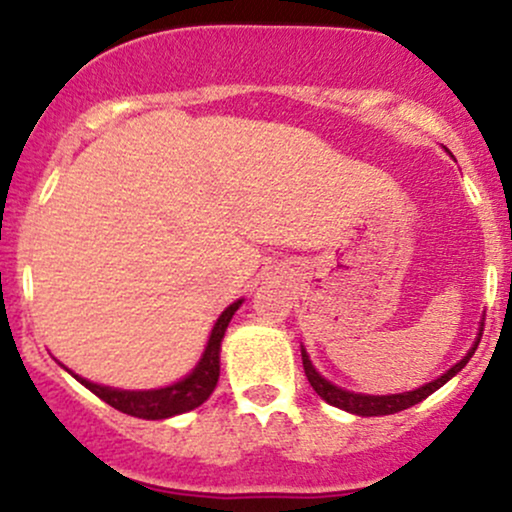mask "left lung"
<instances>
[{
	"label": "left lung",
	"instance_id": "8db88e82",
	"mask_svg": "<svg viewBox=\"0 0 512 512\" xmlns=\"http://www.w3.org/2000/svg\"><path fill=\"white\" fill-rule=\"evenodd\" d=\"M479 342H481V337H479ZM479 342L474 344L472 349H469V354L464 356L460 363H455V366H452L448 373L440 375V378L433 380V383L419 387V390H414V392H402V395H383V397L354 395V392H346V390H342V387L327 383V380L322 378V375L313 368V363H310V358H308V354H305V349H301V356H303L305 378H308V383L313 385V390L322 399H325L327 404H332V407H339L344 411H351V414H358V416H385V414H397V411L414 407V404L424 402L428 395H433L438 387H443L445 383H448L452 375L460 373V370L467 366V361L474 356V351H477Z\"/></svg>",
	"mask_w": 512,
	"mask_h": 512
}]
</instances>
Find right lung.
<instances>
[{"label": "right lung", "instance_id": "add662e5", "mask_svg": "<svg viewBox=\"0 0 512 512\" xmlns=\"http://www.w3.org/2000/svg\"><path fill=\"white\" fill-rule=\"evenodd\" d=\"M243 301H236L223 310L219 320H216L214 330H211L207 351H204L199 366L187 375L180 383L161 387V390H149V392H129V390H113V387H103L96 383H88V380L79 378L81 385L88 387L96 397H101L105 404L115 407L117 411L129 416H137V419H168V416L185 414V411L199 407L209 399L214 392L216 383H219V351H221V339L226 334L228 322H231L233 313L238 310V305Z\"/></svg>", "mask_w": 512, "mask_h": 512}]
</instances>
